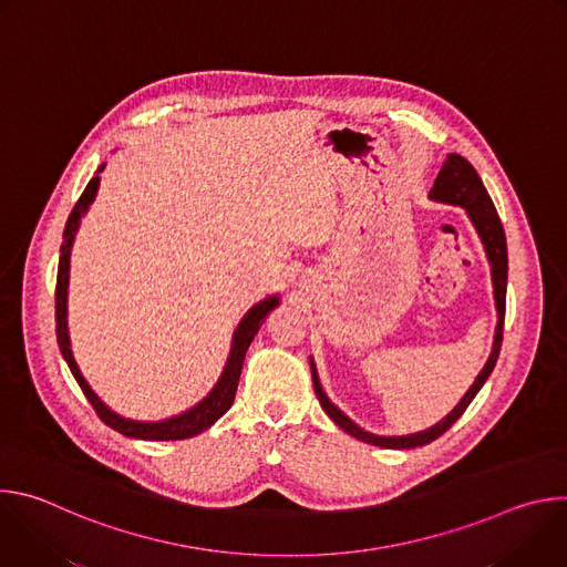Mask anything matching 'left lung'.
Wrapping results in <instances>:
<instances>
[{
    "mask_svg": "<svg viewBox=\"0 0 567 567\" xmlns=\"http://www.w3.org/2000/svg\"><path fill=\"white\" fill-rule=\"evenodd\" d=\"M431 199L444 202V204H455L462 206L473 226L477 228L482 245L487 249V258L492 262V278H494V296H496V307H498V328H496V339H494V350L492 357L487 361V365L482 368V372L477 374V379L473 381V385L468 388V392L462 396V401L457 406L433 429L415 433V435H401V437H379L372 433L361 431L352 420H348L334 403L322 392L318 377H316V368L311 363V379H313V390L316 396L320 401L322 411L330 415V420H334V424H339L346 433H350L357 440H363L368 444L381 446V449H415V446H424L431 444L433 440H437L440 435H444L460 417L462 413L468 409V403L473 401V396L477 394V390L484 385V381L489 379L498 354H501V346H503V328H505V298H507V239H505V228L501 224V217L496 213V206L487 193V188L482 186V179L477 177L475 168L468 164V161L460 154H449L446 161L442 164V171L431 188Z\"/></svg>",
    "mask_w": 567,
    "mask_h": 567,
    "instance_id": "left-lung-1",
    "label": "left lung"
}]
</instances>
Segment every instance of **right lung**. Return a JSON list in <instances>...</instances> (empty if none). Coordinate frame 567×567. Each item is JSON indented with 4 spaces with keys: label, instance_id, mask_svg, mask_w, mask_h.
Wrapping results in <instances>:
<instances>
[{
    "label": "right lung",
    "instance_id": "obj_1",
    "mask_svg": "<svg viewBox=\"0 0 567 567\" xmlns=\"http://www.w3.org/2000/svg\"><path fill=\"white\" fill-rule=\"evenodd\" d=\"M103 171V166L99 168ZM99 190V177H92V182L87 184V188L80 195V199L75 202L64 233H62V247H60V262H58V280H55V337H58V346L60 352L73 374V379L78 381L80 390L85 392V396L90 399L92 409L96 411V415L101 417V422H105L110 429L127 435V437H136V440H152V442H164V440H186L193 437L202 431H206L208 426H213L228 409L235 399V390H237V381H239V372H241V363H245V354L254 341V337L258 334L260 326L265 322V318L269 316V311L278 305V296H271L262 302H258L235 330V339H233V348H230V357L226 361V368L221 372V379L217 381V385L210 390V394L199 401L195 409H190L188 413H182L173 420L166 422H132V420H123L116 413H112L105 403L92 392V388L87 385V381L80 374L71 350H69V337H66V282H69V251H71V241L73 235L78 230V221L83 217V213L87 210V206L94 202Z\"/></svg>",
    "mask_w": 567,
    "mask_h": 567
}]
</instances>
